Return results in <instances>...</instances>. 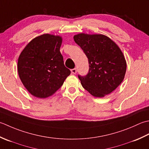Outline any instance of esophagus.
Instances as JSON below:
<instances>
[{
	"label": "esophagus",
	"mask_w": 149,
	"mask_h": 149,
	"mask_svg": "<svg viewBox=\"0 0 149 149\" xmlns=\"http://www.w3.org/2000/svg\"><path fill=\"white\" fill-rule=\"evenodd\" d=\"M71 72L72 74H76L77 73V69L76 68H74V69H71Z\"/></svg>",
	"instance_id": "obj_1"
}]
</instances>
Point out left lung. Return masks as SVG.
<instances>
[{"instance_id": "obj_1", "label": "left lung", "mask_w": 149, "mask_h": 149, "mask_svg": "<svg viewBox=\"0 0 149 149\" xmlns=\"http://www.w3.org/2000/svg\"><path fill=\"white\" fill-rule=\"evenodd\" d=\"M73 38L86 54L89 64L86 76L78 75L81 86L96 98L111 93L122 82L127 69L125 56L119 46L102 34L81 33Z\"/></svg>"}]
</instances>
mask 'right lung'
I'll return each mask as SVG.
<instances>
[{"label":"right lung","instance_id":"obj_1","mask_svg":"<svg viewBox=\"0 0 149 149\" xmlns=\"http://www.w3.org/2000/svg\"><path fill=\"white\" fill-rule=\"evenodd\" d=\"M62 42L59 35L43 34L30 41L20 54L18 74L26 89L36 98L52 96L71 74L60 51Z\"/></svg>","mask_w":149,"mask_h":149}]
</instances>
